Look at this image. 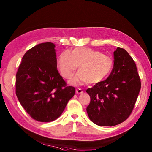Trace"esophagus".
Wrapping results in <instances>:
<instances>
[{"label":"esophagus","mask_w":152,"mask_h":152,"mask_svg":"<svg viewBox=\"0 0 152 152\" xmlns=\"http://www.w3.org/2000/svg\"><path fill=\"white\" fill-rule=\"evenodd\" d=\"M76 93H78V94H82L83 93V91L80 88H76Z\"/></svg>","instance_id":"34e87169"}]
</instances>
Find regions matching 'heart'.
Returning a JSON list of instances; mask_svg holds the SVG:
<instances>
[{
  "label": "heart",
  "mask_w": 152,
  "mask_h": 152,
  "mask_svg": "<svg viewBox=\"0 0 152 152\" xmlns=\"http://www.w3.org/2000/svg\"><path fill=\"white\" fill-rule=\"evenodd\" d=\"M57 64L64 78H70L78 66L80 70L69 82L74 86L101 82L107 78L113 68L111 57L89 48H76L70 53L63 51L57 57Z\"/></svg>",
  "instance_id": "heart-1"
}]
</instances>
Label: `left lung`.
Listing matches in <instances>:
<instances>
[{
	"label": "left lung",
	"instance_id": "obj_1",
	"mask_svg": "<svg viewBox=\"0 0 152 152\" xmlns=\"http://www.w3.org/2000/svg\"><path fill=\"white\" fill-rule=\"evenodd\" d=\"M114 67L107 79L86 90L91 98L86 108L92 122L114 126L127 119L141 88L134 60L123 48L114 51Z\"/></svg>",
	"mask_w": 152,
	"mask_h": 152
}]
</instances>
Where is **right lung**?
<instances>
[{
	"label": "right lung",
	"instance_id": "1",
	"mask_svg": "<svg viewBox=\"0 0 152 152\" xmlns=\"http://www.w3.org/2000/svg\"><path fill=\"white\" fill-rule=\"evenodd\" d=\"M56 45L45 42L28 50L16 74V95L32 118L56 120L62 114L75 89L66 86L57 68Z\"/></svg>",
	"mask_w": 152,
	"mask_h": 152
}]
</instances>
